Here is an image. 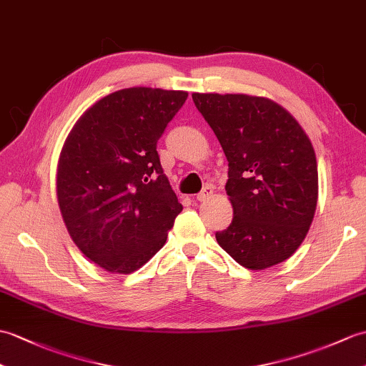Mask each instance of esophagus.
Masks as SVG:
<instances>
[{
	"instance_id": "1",
	"label": "esophagus",
	"mask_w": 366,
	"mask_h": 366,
	"mask_svg": "<svg viewBox=\"0 0 366 366\" xmlns=\"http://www.w3.org/2000/svg\"><path fill=\"white\" fill-rule=\"evenodd\" d=\"M212 194H214V187L212 185H206L204 187V189L197 194V199L198 201H206V199H209Z\"/></svg>"
}]
</instances>
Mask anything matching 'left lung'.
<instances>
[{
	"mask_svg": "<svg viewBox=\"0 0 366 366\" xmlns=\"http://www.w3.org/2000/svg\"><path fill=\"white\" fill-rule=\"evenodd\" d=\"M229 162L232 223L217 242L237 263L265 269L300 248L315 215L317 157L300 123L274 101L193 93Z\"/></svg>",
	"mask_w": 366,
	"mask_h": 366,
	"instance_id": "left-lung-1",
	"label": "left lung"
}]
</instances>
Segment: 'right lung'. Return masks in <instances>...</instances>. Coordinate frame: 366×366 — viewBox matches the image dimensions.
I'll return each instance as SVG.
<instances>
[{
	"label": "right lung",
	"instance_id": "add662e5",
	"mask_svg": "<svg viewBox=\"0 0 366 366\" xmlns=\"http://www.w3.org/2000/svg\"><path fill=\"white\" fill-rule=\"evenodd\" d=\"M189 93L132 87L82 114L57 165V201L73 242L110 273L129 274L167 242L182 210L157 140Z\"/></svg>",
	"mask_w": 366,
	"mask_h": 366
}]
</instances>
